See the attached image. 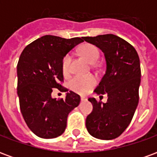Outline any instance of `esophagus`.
Returning a JSON list of instances; mask_svg holds the SVG:
<instances>
[{"label": "esophagus", "mask_w": 157, "mask_h": 157, "mask_svg": "<svg viewBox=\"0 0 157 157\" xmlns=\"http://www.w3.org/2000/svg\"><path fill=\"white\" fill-rule=\"evenodd\" d=\"M81 100H82V102H86V101H87V97H86V96H82V97H81Z\"/></svg>", "instance_id": "34e87169"}]
</instances>
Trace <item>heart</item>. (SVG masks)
Masks as SVG:
<instances>
[{
    "instance_id": "b5f03b06",
    "label": "heart",
    "mask_w": 157,
    "mask_h": 157,
    "mask_svg": "<svg viewBox=\"0 0 157 157\" xmlns=\"http://www.w3.org/2000/svg\"><path fill=\"white\" fill-rule=\"evenodd\" d=\"M79 53L91 64H94L98 61L100 55L98 48L90 44L82 45L79 49ZM71 63V55H66L62 60V71L65 75H67L70 72ZM96 83V78L92 75H75L69 82V86L73 92L84 95L92 90Z\"/></svg>"
}]
</instances>
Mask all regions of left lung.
I'll return each mask as SVG.
<instances>
[{"label":"left lung","instance_id":"obj_1","mask_svg":"<svg viewBox=\"0 0 157 157\" xmlns=\"http://www.w3.org/2000/svg\"><path fill=\"white\" fill-rule=\"evenodd\" d=\"M82 39L104 54L106 72L94 92L108 94L106 103L94 98H88L93 109L86 117V127L95 138L113 140L126 129L138 106L141 77L140 58L130 44L113 34Z\"/></svg>","mask_w":157,"mask_h":157}]
</instances>
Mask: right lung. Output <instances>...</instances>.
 I'll use <instances>...</instances> for the list:
<instances>
[{
  "label": "right lung",
  "mask_w": 157,
  "mask_h": 157,
  "mask_svg": "<svg viewBox=\"0 0 157 157\" xmlns=\"http://www.w3.org/2000/svg\"><path fill=\"white\" fill-rule=\"evenodd\" d=\"M82 42V38L45 35L28 45L20 55L17 66L20 109L29 128L40 138L61 135L68 114L80 104V96L71 91L59 100L51 93L53 88L64 91L59 84L64 81L62 60Z\"/></svg>",
  "instance_id": "obj_1"
}]
</instances>
